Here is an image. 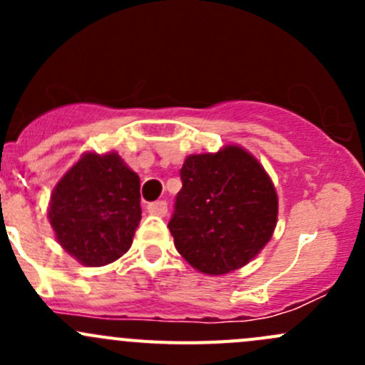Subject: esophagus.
<instances>
[{
  "label": "esophagus",
  "instance_id": "obj_1",
  "mask_svg": "<svg viewBox=\"0 0 365 365\" xmlns=\"http://www.w3.org/2000/svg\"><path fill=\"white\" fill-rule=\"evenodd\" d=\"M148 212L152 213V215L164 217L165 213H168V203H165V201H155V203H150Z\"/></svg>",
  "mask_w": 365,
  "mask_h": 365
}]
</instances>
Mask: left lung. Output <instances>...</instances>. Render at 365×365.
<instances>
[{"label": "left lung", "instance_id": "left-lung-1", "mask_svg": "<svg viewBox=\"0 0 365 365\" xmlns=\"http://www.w3.org/2000/svg\"><path fill=\"white\" fill-rule=\"evenodd\" d=\"M169 231L183 259L206 275L245 267L270 242L279 200L259 160L238 145L189 155L180 169Z\"/></svg>", "mask_w": 365, "mask_h": 365}]
</instances>
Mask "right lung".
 <instances>
[{
    "mask_svg": "<svg viewBox=\"0 0 365 365\" xmlns=\"http://www.w3.org/2000/svg\"><path fill=\"white\" fill-rule=\"evenodd\" d=\"M139 176L116 152H86L53 189L47 217L65 252L104 267L130 249L141 220Z\"/></svg>",
    "mask_w": 365,
    "mask_h": 365,
    "instance_id": "1",
    "label": "right lung"
}]
</instances>
